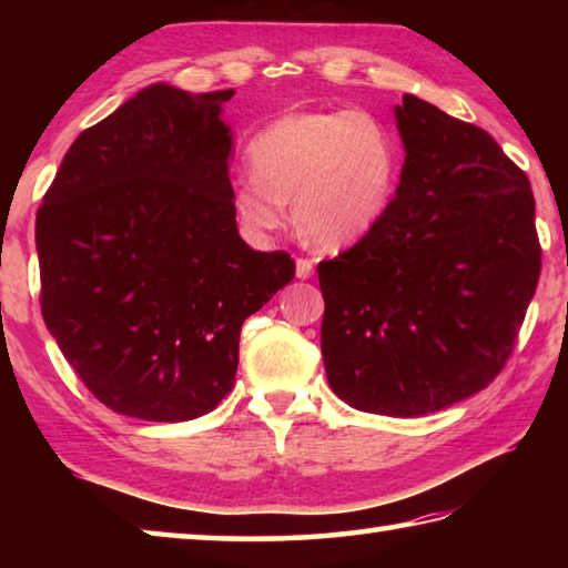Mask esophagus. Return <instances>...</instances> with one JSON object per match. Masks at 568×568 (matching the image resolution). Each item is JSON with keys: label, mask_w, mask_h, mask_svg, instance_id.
<instances>
[{"label": "esophagus", "mask_w": 568, "mask_h": 568, "mask_svg": "<svg viewBox=\"0 0 568 568\" xmlns=\"http://www.w3.org/2000/svg\"><path fill=\"white\" fill-rule=\"evenodd\" d=\"M295 275L301 277V281H307V277L313 275V261H307V257H297V261H295Z\"/></svg>", "instance_id": "obj_1"}]
</instances>
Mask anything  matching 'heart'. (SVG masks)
<instances>
[{
	"label": "heart",
	"mask_w": 568,
	"mask_h": 568,
	"mask_svg": "<svg viewBox=\"0 0 568 568\" xmlns=\"http://www.w3.org/2000/svg\"><path fill=\"white\" fill-rule=\"evenodd\" d=\"M396 142L365 112H291L250 140L247 168L230 205L250 237L265 240L287 220L323 247L353 245L376 227L396 185Z\"/></svg>",
	"instance_id": "b5f03b06"
}]
</instances>
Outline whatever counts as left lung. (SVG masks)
<instances>
[{"label":"left lung","mask_w":568,"mask_h":568,"mask_svg":"<svg viewBox=\"0 0 568 568\" xmlns=\"http://www.w3.org/2000/svg\"><path fill=\"white\" fill-rule=\"evenodd\" d=\"M381 223L318 265L325 376L348 406L426 416L504 371L541 273L526 172L476 124L403 94Z\"/></svg>","instance_id":"left-lung-1"}]
</instances>
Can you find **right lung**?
Listing matches in <instances>:
<instances>
[{
	"mask_svg": "<svg viewBox=\"0 0 568 568\" xmlns=\"http://www.w3.org/2000/svg\"><path fill=\"white\" fill-rule=\"evenodd\" d=\"M233 90L150 84L67 150L42 207V318L114 413L178 423L235 383L240 328L295 277L237 233L227 162Z\"/></svg>",
	"mask_w": 568,
	"mask_h": 568,
	"instance_id": "right-lung-1",
	"label": "right lung"
}]
</instances>
